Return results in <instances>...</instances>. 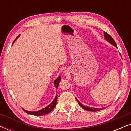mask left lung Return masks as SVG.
Segmentation results:
<instances>
[{
    "instance_id": "left-lung-1",
    "label": "left lung",
    "mask_w": 131,
    "mask_h": 131,
    "mask_svg": "<svg viewBox=\"0 0 131 131\" xmlns=\"http://www.w3.org/2000/svg\"><path fill=\"white\" fill-rule=\"evenodd\" d=\"M104 37H105V40H106L107 41H108V42L109 43H110L113 45H114V46H115V47L117 48V45H116V42H114V39H113L112 37H111V36H110V35H108V33H106V32H104ZM76 100H77V101H78L79 105L80 107H82V108H83V109H85V110H86L91 111V112H96V111H98V110H101V108H91V107H89L85 106V105H84L80 103V102L78 100H77L76 98Z\"/></svg>"
}]
</instances>
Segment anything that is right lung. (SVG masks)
<instances>
[{"label":"right lung","instance_id":"add662e5","mask_svg":"<svg viewBox=\"0 0 131 131\" xmlns=\"http://www.w3.org/2000/svg\"><path fill=\"white\" fill-rule=\"evenodd\" d=\"M19 36V35L17 37V38L15 39V40L14 41V42H15L16 40H17V38ZM61 80V78L60 76H58V78H57V79L54 81V85H55V88H56V89L58 88V85H59V83H60ZM57 94L56 95V96H55L54 100H53V101L52 102V103L50 104L49 105H48L47 107H46L45 108L42 109V110L36 111V112H30V111L24 110V109H23H23L25 112L29 114H32V115H35V116H43V115H45V114H48V113L51 112V111L55 108V105H56V104H57Z\"/></svg>","mask_w":131,"mask_h":131}]
</instances>
